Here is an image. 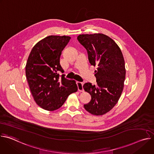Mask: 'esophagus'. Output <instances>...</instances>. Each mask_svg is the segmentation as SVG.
Here are the masks:
<instances>
[{
  "mask_svg": "<svg viewBox=\"0 0 154 154\" xmlns=\"http://www.w3.org/2000/svg\"><path fill=\"white\" fill-rule=\"evenodd\" d=\"M76 83H77V87H78V90L79 91H83V83L80 82H77Z\"/></svg>",
  "mask_w": 154,
  "mask_h": 154,
  "instance_id": "34e87169",
  "label": "esophagus"
}]
</instances>
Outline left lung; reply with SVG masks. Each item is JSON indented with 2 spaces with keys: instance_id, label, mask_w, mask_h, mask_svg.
<instances>
[{
  "instance_id": "left-lung-1",
  "label": "left lung",
  "mask_w": 154,
  "mask_h": 154,
  "mask_svg": "<svg viewBox=\"0 0 154 154\" xmlns=\"http://www.w3.org/2000/svg\"><path fill=\"white\" fill-rule=\"evenodd\" d=\"M77 39L86 49L90 64L97 66L94 74L96 85L88 82L83 86L91 96L84 108L93 115H103L115 106L123 91L125 78L123 55L117 44L104 34L80 35Z\"/></svg>"
}]
</instances>
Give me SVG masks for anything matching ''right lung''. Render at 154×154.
<instances>
[{
    "instance_id": "add662e5",
    "label": "right lung",
    "mask_w": 154,
    "mask_h": 154,
    "mask_svg": "<svg viewBox=\"0 0 154 154\" xmlns=\"http://www.w3.org/2000/svg\"><path fill=\"white\" fill-rule=\"evenodd\" d=\"M70 39L68 36H47L33 46L27 59L26 75L30 91L37 105L48 111L60 108L78 90L75 80L58 74L63 73L60 58Z\"/></svg>"
}]
</instances>
